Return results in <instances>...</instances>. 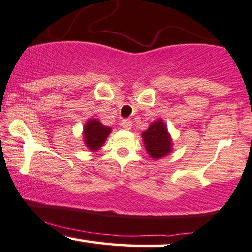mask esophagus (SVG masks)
I'll use <instances>...</instances> for the list:
<instances>
[{
    "label": "esophagus",
    "instance_id": "obj_1",
    "mask_svg": "<svg viewBox=\"0 0 252 252\" xmlns=\"http://www.w3.org/2000/svg\"><path fill=\"white\" fill-rule=\"evenodd\" d=\"M122 127L125 129H130V127H132V122H130V119H123Z\"/></svg>",
    "mask_w": 252,
    "mask_h": 252
}]
</instances>
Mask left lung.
<instances>
[{
    "mask_svg": "<svg viewBox=\"0 0 252 252\" xmlns=\"http://www.w3.org/2000/svg\"><path fill=\"white\" fill-rule=\"evenodd\" d=\"M148 154L153 158H161L172 149L170 135L167 128L161 120L153 123L146 132L142 134Z\"/></svg>",
    "mask_w": 252,
    "mask_h": 252,
    "instance_id": "obj_1",
    "label": "left lung"
}]
</instances>
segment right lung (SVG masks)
Returning <instances> with one entry per match:
<instances>
[{
    "label": "right lung",
    "instance_id": "1",
    "mask_svg": "<svg viewBox=\"0 0 252 252\" xmlns=\"http://www.w3.org/2000/svg\"><path fill=\"white\" fill-rule=\"evenodd\" d=\"M111 129L103 126L96 119H92L85 125V142L91 150H96L102 146Z\"/></svg>",
    "mask_w": 252,
    "mask_h": 252
}]
</instances>
